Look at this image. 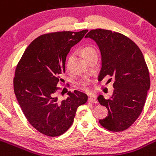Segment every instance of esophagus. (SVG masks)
I'll return each instance as SVG.
<instances>
[{
	"instance_id": "1",
	"label": "esophagus",
	"mask_w": 156,
	"mask_h": 156,
	"mask_svg": "<svg viewBox=\"0 0 156 156\" xmlns=\"http://www.w3.org/2000/svg\"><path fill=\"white\" fill-rule=\"evenodd\" d=\"M88 102L90 103H97L98 101H97V98H96L95 96H90L88 98Z\"/></svg>"
}]
</instances>
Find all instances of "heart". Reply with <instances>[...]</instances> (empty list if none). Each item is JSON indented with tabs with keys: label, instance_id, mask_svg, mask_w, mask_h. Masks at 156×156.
<instances>
[{
	"label": "heart",
	"instance_id": "1",
	"mask_svg": "<svg viewBox=\"0 0 156 156\" xmlns=\"http://www.w3.org/2000/svg\"><path fill=\"white\" fill-rule=\"evenodd\" d=\"M81 52H82L83 56L84 57L85 59H87L94 52H97L96 49L93 47H90V46H86L83 47L81 50ZM80 85L82 86L83 87H87L88 85H89V80H83L82 81L80 82Z\"/></svg>",
	"mask_w": 156,
	"mask_h": 156
}]
</instances>
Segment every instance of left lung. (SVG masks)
Instances as JSON below:
<instances>
[{"label": "left lung", "mask_w": 156, "mask_h": 156, "mask_svg": "<svg viewBox=\"0 0 156 156\" xmlns=\"http://www.w3.org/2000/svg\"><path fill=\"white\" fill-rule=\"evenodd\" d=\"M85 38L95 41L101 51L99 80L106 76L114 78L111 98L106 99L103 95L98 98L100 104L108 110V116L99 120V123L109 131H125L141 114L150 88L149 73L143 54L132 40L110 30H91Z\"/></svg>", "instance_id": "8db88e82"}]
</instances>
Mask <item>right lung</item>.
<instances>
[{"label":"right lung","mask_w":156,"mask_h":156,"mask_svg":"<svg viewBox=\"0 0 156 156\" xmlns=\"http://www.w3.org/2000/svg\"><path fill=\"white\" fill-rule=\"evenodd\" d=\"M87 31L40 35L27 47L17 65L14 90L18 104L31 126L47 136L65 133L77 108L87 101V95L78 90L69 91L66 99L59 101L56 87L63 82L67 54Z\"/></svg>","instance_id":"obj_1"}]
</instances>
